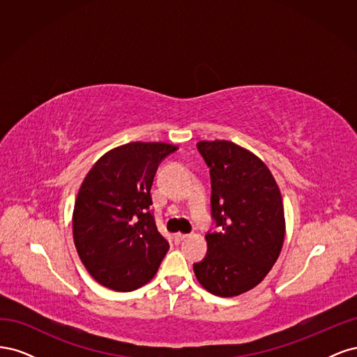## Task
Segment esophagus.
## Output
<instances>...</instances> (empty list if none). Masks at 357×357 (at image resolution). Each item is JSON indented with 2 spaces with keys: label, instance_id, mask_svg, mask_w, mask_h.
I'll return each instance as SVG.
<instances>
[{
  "label": "esophagus",
  "instance_id": "esophagus-1",
  "mask_svg": "<svg viewBox=\"0 0 357 357\" xmlns=\"http://www.w3.org/2000/svg\"><path fill=\"white\" fill-rule=\"evenodd\" d=\"M186 238H188L186 234H176L174 235V240L176 241H183V240H186Z\"/></svg>",
  "mask_w": 357,
  "mask_h": 357
}]
</instances>
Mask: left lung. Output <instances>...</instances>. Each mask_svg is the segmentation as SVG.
Instances as JSON below:
<instances>
[{
    "instance_id": "obj_1",
    "label": "left lung",
    "mask_w": 357,
    "mask_h": 357,
    "mask_svg": "<svg viewBox=\"0 0 357 357\" xmlns=\"http://www.w3.org/2000/svg\"><path fill=\"white\" fill-rule=\"evenodd\" d=\"M211 177V215L207 255L193 264L210 294L238 296L257 286L282 252L284 208L282 193L264 162L226 139L197 144Z\"/></svg>"
}]
</instances>
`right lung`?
Here are the masks:
<instances>
[{
    "label": "right lung",
    "instance_id": "right-lung-1",
    "mask_svg": "<svg viewBox=\"0 0 357 357\" xmlns=\"http://www.w3.org/2000/svg\"><path fill=\"white\" fill-rule=\"evenodd\" d=\"M177 147L128 143L95 162L73 213L74 244L89 274L117 291L144 286L158 273L169 244L150 211L156 169Z\"/></svg>",
    "mask_w": 357,
    "mask_h": 357
}]
</instances>
